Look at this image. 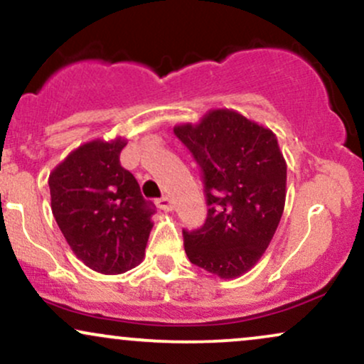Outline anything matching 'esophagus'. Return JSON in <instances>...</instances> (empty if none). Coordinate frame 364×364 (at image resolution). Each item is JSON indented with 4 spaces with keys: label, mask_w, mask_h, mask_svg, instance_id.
I'll use <instances>...</instances> for the list:
<instances>
[{
    "label": "esophagus",
    "mask_w": 364,
    "mask_h": 364,
    "mask_svg": "<svg viewBox=\"0 0 364 364\" xmlns=\"http://www.w3.org/2000/svg\"><path fill=\"white\" fill-rule=\"evenodd\" d=\"M157 207H159L161 210H164V212H171L173 210V203H171V200L168 198V196H163V198H159L156 201Z\"/></svg>",
    "instance_id": "34e87169"
}]
</instances>
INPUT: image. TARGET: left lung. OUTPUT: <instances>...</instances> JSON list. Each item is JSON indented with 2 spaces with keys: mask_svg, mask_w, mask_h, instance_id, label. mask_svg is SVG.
<instances>
[{
  "mask_svg": "<svg viewBox=\"0 0 364 364\" xmlns=\"http://www.w3.org/2000/svg\"><path fill=\"white\" fill-rule=\"evenodd\" d=\"M174 134L203 169L208 215L186 232L188 259L222 279L257 264L278 229L287 198V161L277 134L232 108L208 110Z\"/></svg>",
  "mask_w": 364,
  "mask_h": 364,
  "instance_id": "1",
  "label": "left lung"
}]
</instances>
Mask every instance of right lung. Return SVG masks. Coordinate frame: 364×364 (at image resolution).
<instances>
[{
    "mask_svg": "<svg viewBox=\"0 0 364 364\" xmlns=\"http://www.w3.org/2000/svg\"><path fill=\"white\" fill-rule=\"evenodd\" d=\"M127 139H95L69 152L49 176L50 207L69 247L87 268L120 274L135 268L152 230L151 201L120 166Z\"/></svg>",
    "mask_w": 364,
    "mask_h": 364,
    "instance_id": "add662e5",
    "label": "right lung"
}]
</instances>
